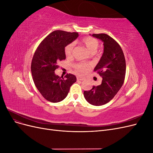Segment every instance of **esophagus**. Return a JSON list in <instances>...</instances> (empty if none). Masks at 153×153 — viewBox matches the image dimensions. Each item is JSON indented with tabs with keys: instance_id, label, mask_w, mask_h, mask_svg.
<instances>
[{
	"instance_id": "obj_1",
	"label": "esophagus",
	"mask_w": 153,
	"mask_h": 153,
	"mask_svg": "<svg viewBox=\"0 0 153 153\" xmlns=\"http://www.w3.org/2000/svg\"><path fill=\"white\" fill-rule=\"evenodd\" d=\"M84 80V78L80 77V76H78L77 77V80L78 81H82V80Z\"/></svg>"
}]
</instances>
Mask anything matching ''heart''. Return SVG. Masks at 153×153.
<instances>
[{
	"label": "heart",
	"mask_w": 153,
	"mask_h": 153,
	"mask_svg": "<svg viewBox=\"0 0 153 153\" xmlns=\"http://www.w3.org/2000/svg\"><path fill=\"white\" fill-rule=\"evenodd\" d=\"M82 41L91 53H94L96 52L97 49L98 48L99 43L96 39L91 38V37H85V38L82 39ZM73 47V43L69 44L65 47V54L67 56H69L71 55ZM75 68L80 72H85L87 71L88 68H89V64L86 63H78L75 64Z\"/></svg>",
	"instance_id": "heart-1"
}]
</instances>
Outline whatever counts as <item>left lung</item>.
Returning <instances> with one entry per match:
<instances>
[{"mask_svg": "<svg viewBox=\"0 0 153 153\" xmlns=\"http://www.w3.org/2000/svg\"><path fill=\"white\" fill-rule=\"evenodd\" d=\"M92 36L102 41L103 53L94 71L102 77L101 85L93 86L84 92L88 103L101 106L108 103L121 89L126 75V61L120 45L106 34H93Z\"/></svg>", "mask_w": 153, "mask_h": 153, "instance_id": "8db88e82", "label": "left lung"}]
</instances>
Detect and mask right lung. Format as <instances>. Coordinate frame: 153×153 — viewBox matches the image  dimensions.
Wrapping results in <instances>:
<instances>
[{
	"label": "right lung",
	"instance_id": "obj_1",
	"mask_svg": "<svg viewBox=\"0 0 153 153\" xmlns=\"http://www.w3.org/2000/svg\"><path fill=\"white\" fill-rule=\"evenodd\" d=\"M78 37L77 32L55 30L48 35L36 49L31 64L32 78L36 87L44 98L52 103L62 101L68 96L76 76L67 74L56 75L57 63L66 59L65 47Z\"/></svg>",
	"mask_w": 153,
	"mask_h": 153
}]
</instances>
